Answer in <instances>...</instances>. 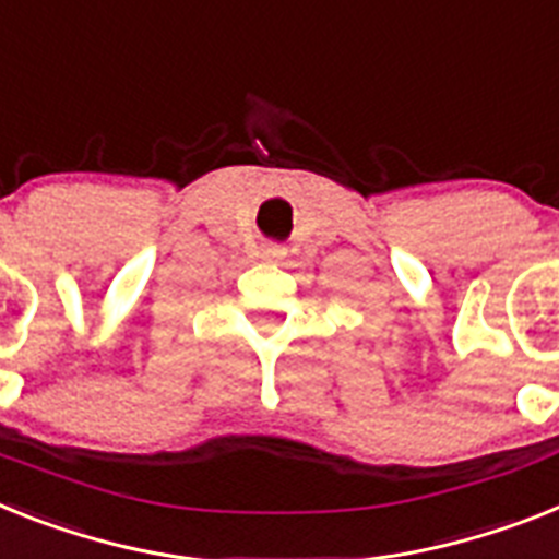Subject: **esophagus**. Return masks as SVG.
Segmentation results:
<instances>
[{
    "label": "esophagus",
    "instance_id": "esophagus-1",
    "mask_svg": "<svg viewBox=\"0 0 559 559\" xmlns=\"http://www.w3.org/2000/svg\"><path fill=\"white\" fill-rule=\"evenodd\" d=\"M287 255V247L284 243H261V258L264 261H281Z\"/></svg>",
    "mask_w": 559,
    "mask_h": 559
}]
</instances>
